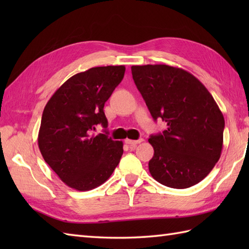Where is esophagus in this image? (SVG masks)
Masks as SVG:
<instances>
[{"instance_id": "1", "label": "esophagus", "mask_w": 249, "mask_h": 249, "mask_svg": "<svg viewBox=\"0 0 249 249\" xmlns=\"http://www.w3.org/2000/svg\"><path fill=\"white\" fill-rule=\"evenodd\" d=\"M143 141V139H138V140H130V139H126L125 140V143L126 144H128L130 147H135L137 144H139V143H141V142Z\"/></svg>"}]
</instances>
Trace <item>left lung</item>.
Returning a JSON list of instances; mask_svg holds the SVG:
<instances>
[{"label": "left lung", "instance_id": "obj_1", "mask_svg": "<svg viewBox=\"0 0 249 249\" xmlns=\"http://www.w3.org/2000/svg\"><path fill=\"white\" fill-rule=\"evenodd\" d=\"M131 73L155 121L167 129L152 135L151 176L171 188H188L208 176L223 150L225 119L211 93L192 73L169 65H136Z\"/></svg>", "mask_w": 249, "mask_h": 249}]
</instances>
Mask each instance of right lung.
I'll return each mask as SVG.
<instances>
[{
  "mask_svg": "<svg viewBox=\"0 0 249 249\" xmlns=\"http://www.w3.org/2000/svg\"><path fill=\"white\" fill-rule=\"evenodd\" d=\"M125 66H102L76 73L56 89L41 116L38 146L67 186L86 192L105 183L119 165L123 142L106 134L92 136L95 126L107 127L104 106L123 80Z\"/></svg>",
  "mask_w": 249,
  "mask_h": 249,
  "instance_id": "right-lung-1",
  "label": "right lung"
}]
</instances>
